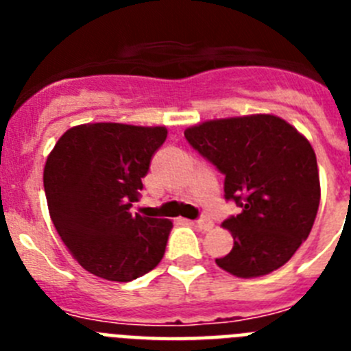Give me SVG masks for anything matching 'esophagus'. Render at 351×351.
<instances>
[{"label": "esophagus", "instance_id": "obj_1", "mask_svg": "<svg viewBox=\"0 0 351 351\" xmlns=\"http://www.w3.org/2000/svg\"><path fill=\"white\" fill-rule=\"evenodd\" d=\"M197 226L200 230H209V228H213V219L207 218V216H202V218L197 219Z\"/></svg>", "mask_w": 351, "mask_h": 351}]
</instances>
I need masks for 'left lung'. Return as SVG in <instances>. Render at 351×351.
Returning a JSON list of instances; mask_svg holds the SVG:
<instances>
[{
	"label": "left lung",
	"mask_w": 351,
	"mask_h": 351,
	"mask_svg": "<svg viewBox=\"0 0 351 351\" xmlns=\"http://www.w3.org/2000/svg\"><path fill=\"white\" fill-rule=\"evenodd\" d=\"M191 147L225 176V198L239 214L219 267L237 278L280 269L306 241L320 206L316 154L308 138L271 114L206 121L184 132Z\"/></svg>",
	"instance_id": "8db88e82"
}]
</instances>
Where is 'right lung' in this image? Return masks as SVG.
I'll use <instances>...</instances> for the list:
<instances>
[{
  "label": "right lung",
  "mask_w": 351,
  "mask_h": 351,
  "mask_svg": "<svg viewBox=\"0 0 351 351\" xmlns=\"http://www.w3.org/2000/svg\"><path fill=\"white\" fill-rule=\"evenodd\" d=\"M163 126L93 123L56 142L43 188L56 230L73 258L108 281L137 280L165 255L172 221L133 213Z\"/></svg>",
  "instance_id": "add662e5"
}]
</instances>
